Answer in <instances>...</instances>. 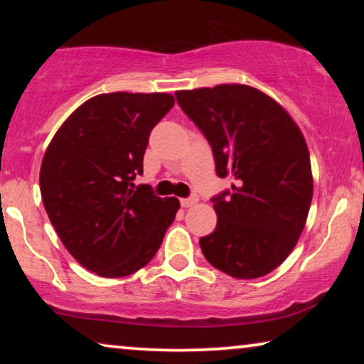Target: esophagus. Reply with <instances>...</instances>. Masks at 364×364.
<instances>
[{
	"label": "esophagus",
	"instance_id": "esophagus-1",
	"mask_svg": "<svg viewBox=\"0 0 364 364\" xmlns=\"http://www.w3.org/2000/svg\"><path fill=\"white\" fill-rule=\"evenodd\" d=\"M197 200H198L197 196H191V197H187V198H181V205H182L183 208L192 207V205H196Z\"/></svg>",
	"mask_w": 364,
	"mask_h": 364
}]
</instances>
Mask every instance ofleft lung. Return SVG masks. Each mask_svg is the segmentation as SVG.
<instances>
[{
    "label": "left lung",
    "instance_id": "8db88e82",
    "mask_svg": "<svg viewBox=\"0 0 364 364\" xmlns=\"http://www.w3.org/2000/svg\"><path fill=\"white\" fill-rule=\"evenodd\" d=\"M177 102L210 144L230 191L212 198L217 227L200 238L207 262L235 278L275 270L295 248L313 197L310 152L280 104L245 84L177 91Z\"/></svg>",
    "mask_w": 364,
    "mask_h": 364
}]
</instances>
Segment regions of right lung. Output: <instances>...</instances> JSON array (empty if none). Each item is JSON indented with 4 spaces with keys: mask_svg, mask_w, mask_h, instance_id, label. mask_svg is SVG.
Here are the masks:
<instances>
[{
    "mask_svg": "<svg viewBox=\"0 0 364 364\" xmlns=\"http://www.w3.org/2000/svg\"><path fill=\"white\" fill-rule=\"evenodd\" d=\"M172 106L166 92L99 94L64 121L46 149L44 208L66 250L99 277L146 267L181 207L151 186H134L151 131Z\"/></svg>",
    "mask_w": 364,
    "mask_h": 364,
    "instance_id": "right-lung-1",
    "label": "right lung"
}]
</instances>
